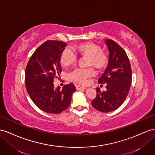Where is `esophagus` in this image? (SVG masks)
I'll return each mask as SVG.
<instances>
[{
	"label": "esophagus",
	"mask_w": 155,
	"mask_h": 155,
	"mask_svg": "<svg viewBox=\"0 0 155 155\" xmlns=\"http://www.w3.org/2000/svg\"><path fill=\"white\" fill-rule=\"evenodd\" d=\"M76 88L77 90H82V89H85L84 86H82L81 85H77L76 86Z\"/></svg>",
	"instance_id": "esophagus-1"
}]
</instances>
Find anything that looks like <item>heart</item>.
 <instances>
[{
	"label": "heart",
	"mask_w": 155,
	"mask_h": 155,
	"mask_svg": "<svg viewBox=\"0 0 155 155\" xmlns=\"http://www.w3.org/2000/svg\"><path fill=\"white\" fill-rule=\"evenodd\" d=\"M78 53L82 56L88 57L87 65L94 67L99 70L104 69L109 62L108 54L102 50L101 46L93 42L82 43L77 46ZM77 61V55L70 48H65L60 55V62L63 67L74 65ZM96 73L93 67L77 68L69 74V80L81 84H86L88 78L94 77Z\"/></svg>",
	"instance_id": "b5f03b06"
}]
</instances>
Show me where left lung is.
Wrapping results in <instances>:
<instances>
[{"label": "left lung", "instance_id": "1", "mask_svg": "<svg viewBox=\"0 0 155 155\" xmlns=\"http://www.w3.org/2000/svg\"><path fill=\"white\" fill-rule=\"evenodd\" d=\"M105 44L109 51L107 67L98 79L100 84H106V91L96 88V97L91 101L94 109L108 113L117 109L125 101L132 83V69L124 50L113 40Z\"/></svg>", "mask_w": 155, "mask_h": 155}]
</instances>
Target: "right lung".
Returning a JSON list of instances; mask_svg holds the SVG:
<instances>
[{"label": "right lung", "mask_w": 155, "mask_h": 155, "mask_svg": "<svg viewBox=\"0 0 155 155\" xmlns=\"http://www.w3.org/2000/svg\"><path fill=\"white\" fill-rule=\"evenodd\" d=\"M66 44L48 41L31 55L25 73L27 92L34 104L42 111L58 114L69 107L75 86L65 84L62 90L54 88V80L61 72L60 55Z\"/></svg>", "instance_id": "right-lung-1"}]
</instances>
